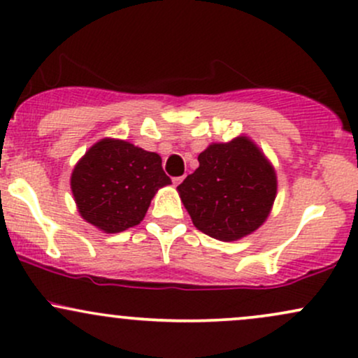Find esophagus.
Here are the masks:
<instances>
[{
	"label": "esophagus",
	"mask_w": 358,
	"mask_h": 358,
	"mask_svg": "<svg viewBox=\"0 0 358 358\" xmlns=\"http://www.w3.org/2000/svg\"><path fill=\"white\" fill-rule=\"evenodd\" d=\"M183 178H185V176H175V178H173V185H175V187H176V185L182 183Z\"/></svg>",
	"instance_id": "obj_1"
}]
</instances>
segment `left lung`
<instances>
[{
	"label": "left lung",
	"mask_w": 358,
	"mask_h": 358,
	"mask_svg": "<svg viewBox=\"0 0 358 358\" xmlns=\"http://www.w3.org/2000/svg\"><path fill=\"white\" fill-rule=\"evenodd\" d=\"M200 166L178 185L193 225L224 242L242 239L268 219L276 199V171L248 136L212 143Z\"/></svg>",
	"instance_id": "8db88e82"
}]
</instances>
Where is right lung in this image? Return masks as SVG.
I'll return each instance as SVG.
<instances>
[{
    "label": "right lung",
    "instance_id": "add662e5",
    "mask_svg": "<svg viewBox=\"0 0 358 358\" xmlns=\"http://www.w3.org/2000/svg\"><path fill=\"white\" fill-rule=\"evenodd\" d=\"M170 183L159 155L113 138L89 148L71 176L82 219L106 234L138 225L155 193Z\"/></svg>",
    "mask_w": 358,
    "mask_h": 358
}]
</instances>
